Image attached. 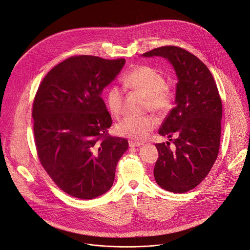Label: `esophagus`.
<instances>
[{
	"label": "esophagus",
	"mask_w": 250,
	"mask_h": 250,
	"mask_svg": "<svg viewBox=\"0 0 250 250\" xmlns=\"http://www.w3.org/2000/svg\"><path fill=\"white\" fill-rule=\"evenodd\" d=\"M128 145H129L130 148H136V147L142 146L143 144H142V143H139V142H135V141H129V142H128Z\"/></svg>",
	"instance_id": "34e87169"
}]
</instances>
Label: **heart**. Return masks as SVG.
<instances>
[{"instance_id":"b5f03b06","label":"heart","mask_w":250,"mask_h":250,"mask_svg":"<svg viewBox=\"0 0 250 250\" xmlns=\"http://www.w3.org/2000/svg\"><path fill=\"white\" fill-rule=\"evenodd\" d=\"M123 86L145 96L144 107L146 110L158 115L167 114L173 105L174 96L167 86L165 75L150 65H137L126 72L123 79ZM105 103L114 117H120L123 113L125 90L119 85L109 86L105 93ZM157 119L154 116L126 117L116 125L118 135L135 141H144L150 132L157 126Z\"/></svg>"}]
</instances>
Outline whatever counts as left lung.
I'll list each match as a JSON object with an SVG mask.
<instances>
[{"label": "left lung", "instance_id": "left-lung-1", "mask_svg": "<svg viewBox=\"0 0 250 250\" xmlns=\"http://www.w3.org/2000/svg\"><path fill=\"white\" fill-rule=\"evenodd\" d=\"M161 56L170 61L177 76L176 106L171 109L158 130L172 138L158 143V158L153 175L163 189L185 193L208 176L219 151L222 102L216 83L207 65L190 52L166 45L143 54Z\"/></svg>", "mask_w": 250, "mask_h": 250}]
</instances>
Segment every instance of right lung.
<instances>
[{"instance_id":"add662e5","label":"right lung","mask_w":250,"mask_h":250,"mask_svg":"<svg viewBox=\"0 0 250 250\" xmlns=\"http://www.w3.org/2000/svg\"><path fill=\"white\" fill-rule=\"evenodd\" d=\"M125 62L72 56L54 66L37 91L32 116L38 156L70 196L93 199L107 192L128 148L126 139L108 133L112 118L100 97Z\"/></svg>"}]
</instances>
